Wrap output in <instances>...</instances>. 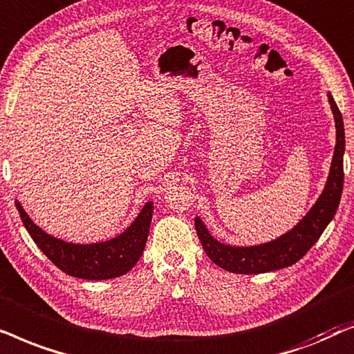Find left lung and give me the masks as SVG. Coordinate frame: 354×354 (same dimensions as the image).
<instances>
[{
  "instance_id": "8db88e82",
  "label": "left lung",
  "mask_w": 354,
  "mask_h": 354,
  "mask_svg": "<svg viewBox=\"0 0 354 354\" xmlns=\"http://www.w3.org/2000/svg\"><path fill=\"white\" fill-rule=\"evenodd\" d=\"M333 116H335L337 144L333 160L328 174L327 185L320 197L315 202L308 215L283 236L273 239L270 243L259 244L249 248H234L221 244L210 236L205 225L199 216L194 220L197 236L201 239L202 248L212 262L233 273H263L290 267L299 261L314 243L320 238L327 225L335 215L340 204L343 191V152H345V129H343V118L338 110L335 100L328 93Z\"/></svg>"
}]
</instances>
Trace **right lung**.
I'll list each match as a JSON object with an SVG mask.
<instances>
[{
    "mask_svg": "<svg viewBox=\"0 0 354 354\" xmlns=\"http://www.w3.org/2000/svg\"><path fill=\"white\" fill-rule=\"evenodd\" d=\"M16 207L21 214L24 226L37 246L41 249V252L59 270L84 280H108L128 273L142 256L153 210L152 202H147L129 228L110 241L73 244L46 234L30 220V216L24 212L17 201Z\"/></svg>",
    "mask_w": 354,
    "mask_h": 354,
    "instance_id": "right-lung-1",
    "label": "right lung"
}]
</instances>
